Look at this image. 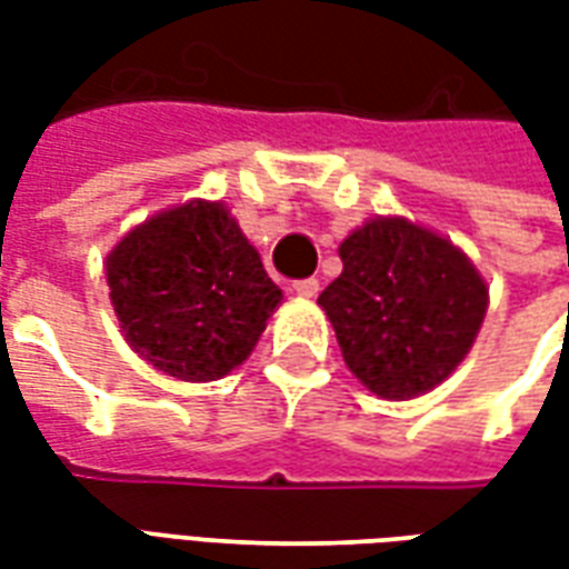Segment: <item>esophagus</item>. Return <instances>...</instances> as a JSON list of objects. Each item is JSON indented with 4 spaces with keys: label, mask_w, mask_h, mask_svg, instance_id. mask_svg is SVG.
Returning <instances> with one entry per match:
<instances>
[{
    "label": "esophagus",
    "mask_w": 569,
    "mask_h": 569,
    "mask_svg": "<svg viewBox=\"0 0 569 569\" xmlns=\"http://www.w3.org/2000/svg\"><path fill=\"white\" fill-rule=\"evenodd\" d=\"M292 292L301 298H317V292H320V280L317 277H308V280H296L292 283Z\"/></svg>",
    "instance_id": "obj_1"
}]
</instances>
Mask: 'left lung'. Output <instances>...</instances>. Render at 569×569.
I'll list each match as a JSON object with an SVG mask.
<instances>
[{"instance_id": "obj_1", "label": "left lung", "mask_w": 569, "mask_h": 569, "mask_svg": "<svg viewBox=\"0 0 569 569\" xmlns=\"http://www.w3.org/2000/svg\"><path fill=\"white\" fill-rule=\"evenodd\" d=\"M345 271L317 298L347 369L381 399H415L451 375L488 313V283L463 249L402 216L347 237Z\"/></svg>"}]
</instances>
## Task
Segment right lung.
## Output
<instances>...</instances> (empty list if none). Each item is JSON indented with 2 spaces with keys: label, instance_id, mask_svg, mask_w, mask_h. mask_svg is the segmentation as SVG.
<instances>
[{
  "label": "right lung",
  "instance_id": "obj_1",
  "mask_svg": "<svg viewBox=\"0 0 569 569\" xmlns=\"http://www.w3.org/2000/svg\"><path fill=\"white\" fill-rule=\"evenodd\" d=\"M106 283L124 341L179 381L237 369L283 301L222 200H188L137 224L106 256Z\"/></svg>",
  "mask_w": 569,
  "mask_h": 569
}]
</instances>
